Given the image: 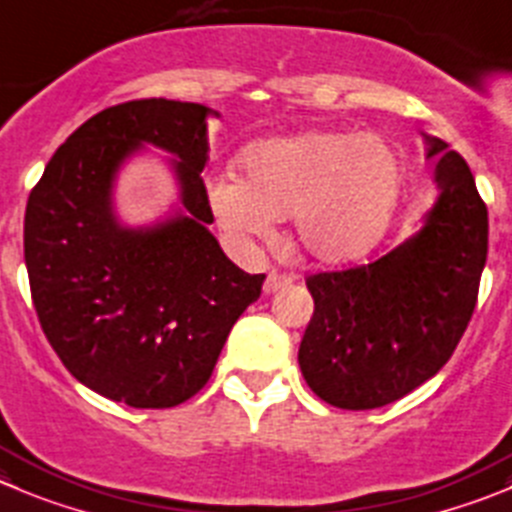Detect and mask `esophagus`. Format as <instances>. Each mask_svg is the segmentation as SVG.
<instances>
[{
	"label": "esophagus",
	"mask_w": 512,
	"mask_h": 512,
	"mask_svg": "<svg viewBox=\"0 0 512 512\" xmlns=\"http://www.w3.org/2000/svg\"><path fill=\"white\" fill-rule=\"evenodd\" d=\"M290 275H283V272H270L265 280V293H278L280 288H285V285L290 283Z\"/></svg>",
	"instance_id": "obj_1"
}]
</instances>
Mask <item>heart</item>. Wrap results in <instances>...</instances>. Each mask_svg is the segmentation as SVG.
<instances>
[{
	"label": "heart",
	"mask_w": 512,
	"mask_h": 512,
	"mask_svg": "<svg viewBox=\"0 0 512 512\" xmlns=\"http://www.w3.org/2000/svg\"><path fill=\"white\" fill-rule=\"evenodd\" d=\"M404 161L381 136L305 131L270 138L242 154V179L217 181L209 202L224 229L270 237L293 219L300 250L323 265L369 255L394 219Z\"/></svg>",
	"instance_id": "1"
}]
</instances>
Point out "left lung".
Returning <instances> with one entry per match:
<instances>
[{"label": "left lung", "mask_w": 512, "mask_h": 512, "mask_svg": "<svg viewBox=\"0 0 512 512\" xmlns=\"http://www.w3.org/2000/svg\"><path fill=\"white\" fill-rule=\"evenodd\" d=\"M427 138L439 197L422 229L369 265L305 280L313 318L298 364L338 409H376L432 379L460 343L487 260V207L470 166Z\"/></svg>", "instance_id": "left-lung-1"}]
</instances>
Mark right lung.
Returning a JSON list of instances; mask_svg holds the SVG:
<instances>
[{"instance_id": "obj_1", "label": "right lung", "mask_w": 512, "mask_h": 512, "mask_svg": "<svg viewBox=\"0 0 512 512\" xmlns=\"http://www.w3.org/2000/svg\"><path fill=\"white\" fill-rule=\"evenodd\" d=\"M209 116L219 113L166 98L111 105L70 133L27 199L25 262L42 331L80 384L128 407L169 409L197 394L265 283L207 229ZM146 142L180 159L185 209L123 228L112 184Z\"/></svg>"}]
</instances>
